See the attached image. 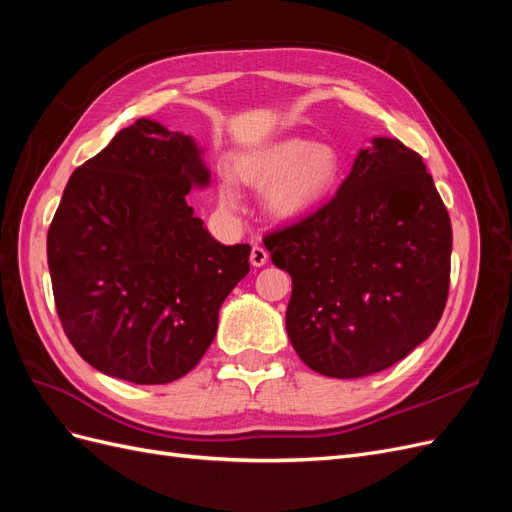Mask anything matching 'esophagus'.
<instances>
[{
    "label": "esophagus",
    "instance_id": "34e87169",
    "mask_svg": "<svg viewBox=\"0 0 512 512\" xmlns=\"http://www.w3.org/2000/svg\"><path fill=\"white\" fill-rule=\"evenodd\" d=\"M267 260H269V252L265 250V247L254 245V247H252V254H250V262H252V265H254V267H265Z\"/></svg>",
    "mask_w": 512,
    "mask_h": 512
}]
</instances>
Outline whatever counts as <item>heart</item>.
I'll list each match as a JSON object with an SVG mask.
<instances>
[{
    "label": "heart",
    "mask_w": 512,
    "mask_h": 512,
    "mask_svg": "<svg viewBox=\"0 0 512 512\" xmlns=\"http://www.w3.org/2000/svg\"><path fill=\"white\" fill-rule=\"evenodd\" d=\"M239 177L256 190H267V209L277 220H297L314 211L335 190L342 156L333 145H314L301 136L282 138L250 149L237 158ZM220 203L241 207V192L230 177L220 181Z\"/></svg>",
    "instance_id": "1"
}]
</instances>
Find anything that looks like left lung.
<instances>
[{"label":"left lung","mask_w":512,"mask_h":512,"mask_svg":"<svg viewBox=\"0 0 512 512\" xmlns=\"http://www.w3.org/2000/svg\"><path fill=\"white\" fill-rule=\"evenodd\" d=\"M292 277L286 331L301 361L363 378L438 327L451 282V218L416 151L376 136L327 205L265 237Z\"/></svg>","instance_id":"8db88e82"}]
</instances>
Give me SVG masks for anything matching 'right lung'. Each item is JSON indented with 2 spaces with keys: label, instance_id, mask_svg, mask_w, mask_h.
Segmentation results:
<instances>
[{
  "label": "right lung",
  "instance_id": "1",
  "mask_svg": "<svg viewBox=\"0 0 512 512\" xmlns=\"http://www.w3.org/2000/svg\"><path fill=\"white\" fill-rule=\"evenodd\" d=\"M209 181L194 138L153 119L119 130L72 173L46 258L61 327L102 374L166 384L211 346L252 247L222 245L194 215L188 194Z\"/></svg>",
  "mask_w": 512,
  "mask_h": 512
}]
</instances>
